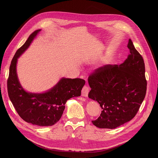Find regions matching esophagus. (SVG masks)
I'll list each match as a JSON object with an SVG mask.
<instances>
[{
	"label": "esophagus",
	"instance_id": "1",
	"mask_svg": "<svg viewBox=\"0 0 158 158\" xmlns=\"http://www.w3.org/2000/svg\"><path fill=\"white\" fill-rule=\"evenodd\" d=\"M89 91H90V88L89 87H87L86 85L84 86L82 89V96L87 97Z\"/></svg>",
	"mask_w": 158,
	"mask_h": 158
}]
</instances>
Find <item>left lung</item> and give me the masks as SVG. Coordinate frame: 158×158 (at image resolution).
I'll list each match as a JSON object with an SVG mask.
<instances>
[{
  "label": "left lung",
  "mask_w": 158,
  "mask_h": 158,
  "mask_svg": "<svg viewBox=\"0 0 158 158\" xmlns=\"http://www.w3.org/2000/svg\"><path fill=\"white\" fill-rule=\"evenodd\" d=\"M129 54L123 63L105 65L88 77L91 91L88 97L97 101L102 109L92 121L99 128L115 129L131 121L145 98L147 81L143 57L129 39Z\"/></svg>",
  "instance_id": "1"
}]
</instances>
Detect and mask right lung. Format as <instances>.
Instances as JSON below:
<instances>
[{
  "instance_id": "add662e5",
  "label": "right lung",
  "mask_w": 158,
  "mask_h": 158,
  "mask_svg": "<svg viewBox=\"0 0 158 158\" xmlns=\"http://www.w3.org/2000/svg\"><path fill=\"white\" fill-rule=\"evenodd\" d=\"M40 29L35 31L15 52L9 69L7 90L9 98L20 117L28 123L51 126L60 119L67 101L80 96L85 84L82 79L62 77L52 89L43 93L26 91L20 85L16 71L17 59L29 47Z\"/></svg>"
}]
</instances>
